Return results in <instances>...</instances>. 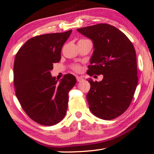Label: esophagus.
I'll return each instance as SVG.
<instances>
[{
	"label": "esophagus",
	"instance_id": "34e87169",
	"mask_svg": "<svg viewBox=\"0 0 154 154\" xmlns=\"http://www.w3.org/2000/svg\"><path fill=\"white\" fill-rule=\"evenodd\" d=\"M76 78H77V82H82V80H83L84 79L83 78H82V77H79V76H77V77H76Z\"/></svg>",
	"mask_w": 154,
	"mask_h": 154
}]
</instances>
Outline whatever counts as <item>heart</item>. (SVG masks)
Masks as SVG:
<instances>
[{"mask_svg": "<svg viewBox=\"0 0 154 154\" xmlns=\"http://www.w3.org/2000/svg\"><path fill=\"white\" fill-rule=\"evenodd\" d=\"M71 68H72V70H74L75 72H79L80 71L82 70V66L79 64L72 65V67H71Z\"/></svg>", "mask_w": 154, "mask_h": 154, "instance_id": "1", "label": "heart"}]
</instances>
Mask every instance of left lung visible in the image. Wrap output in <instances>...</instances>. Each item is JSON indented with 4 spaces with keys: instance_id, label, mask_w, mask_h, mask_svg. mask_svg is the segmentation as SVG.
I'll return each mask as SVG.
<instances>
[{
    "instance_id": "1",
    "label": "left lung",
    "mask_w": 154,
    "mask_h": 154,
    "mask_svg": "<svg viewBox=\"0 0 154 154\" xmlns=\"http://www.w3.org/2000/svg\"><path fill=\"white\" fill-rule=\"evenodd\" d=\"M77 31L94 42L87 74L103 75L101 82L88 79L91 84L86 95L88 107L97 117L114 119L129 107L137 87L135 48L123 32L107 23L81 28Z\"/></svg>"
}]
</instances>
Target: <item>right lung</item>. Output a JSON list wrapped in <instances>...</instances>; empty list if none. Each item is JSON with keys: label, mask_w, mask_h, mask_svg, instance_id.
Here are the masks:
<instances>
[{"label": "right lung", "mask_w": 154, "mask_h": 154, "mask_svg": "<svg viewBox=\"0 0 154 154\" xmlns=\"http://www.w3.org/2000/svg\"><path fill=\"white\" fill-rule=\"evenodd\" d=\"M71 33L72 30L35 36L15 56V94L27 115L40 125H55L67 112L68 93L76 84V78L67 74L58 82L50 71L53 63L60 60L62 47Z\"/></svg>", "instance_id": "1"}]
</instances>
